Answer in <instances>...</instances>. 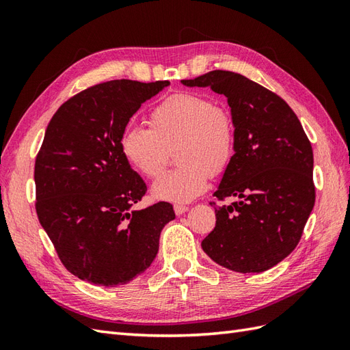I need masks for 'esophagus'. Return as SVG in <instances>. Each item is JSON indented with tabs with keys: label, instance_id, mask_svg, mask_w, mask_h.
Here are the masks:
<instances>
[{
	"label": "esophagus",
	"instance_id": "34e87169",
	"mask_svg": "<svg viewBox=\"0 0 350 350\" xmlns=\"http://www.w3.org/2000/svg\"><path fill=\"white\" fill-rule=\"evenodd\" d=\"M174 210H175L176 216H181V215L187 213V211H188V206H184V204H175V206H174Z\"/></svg>",
	"mask_w": 350,
	"mask_h": 350
}]
</instances>
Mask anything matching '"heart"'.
<instances>
[{
  "label": "heart",
  "instance_id": "1",
  "mask_svg": "<svg viewBox=\"0 0 350 350\" xmlns=\"http://www.w3.org/2000/svg\"><path fill=\"white\" fill-rule=\"evenodd\" d=\"M152 126L129 124L122 130V156L137 172L156 178L163 171L166 147L181 142L178 162L152 185L156 200L188 203L229 166L235 153V125L226 109L196 93H176L152 111Z\"/></svg>",
  "mask_w": 350,
  "mask_h": 350
}]
</instances>
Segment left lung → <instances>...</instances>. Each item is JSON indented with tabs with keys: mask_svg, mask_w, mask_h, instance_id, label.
<instances>
[{
	"mask_svg": "<svg viewBox=\"0 0 350 350\" xmlns=\"http://www.w3.org/2000/svg\"><path fill=\"white\" fill-rule=\"evenodd\" d=\"M187 88L225 94L235 125V153L220 179L216 226L201 248L219 266L261 273L296 248L314 203V156L298 116L276 93L241 74L215 70Z\"/></svg>",
	"mask_w": 350,
	"mask_h": 350,
	"instance_id": "left-lung-1",
	"label": "left lung"
}]
</instances>
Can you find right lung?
Returning a JSON list of instances; mask_svg holds the SVG:
<instances>
[{"label":"right lung","mask_w":350,"mask_h":350,"mask_svg":"<svg viewBox=\"0 0 350 350\" xmlns=\"http://www.w3.org/2000/svg\"><path fill=\"white\" fill-rule=\"evenodd\" d=\"M169 81L112 80L68 99L52 116L35 163L36 213L66 269L120 286L150 267L172 204L133 206L146 194L120 139L142 103Z\"/></svg>","instance_id":"obj_1"}]
</instances>
